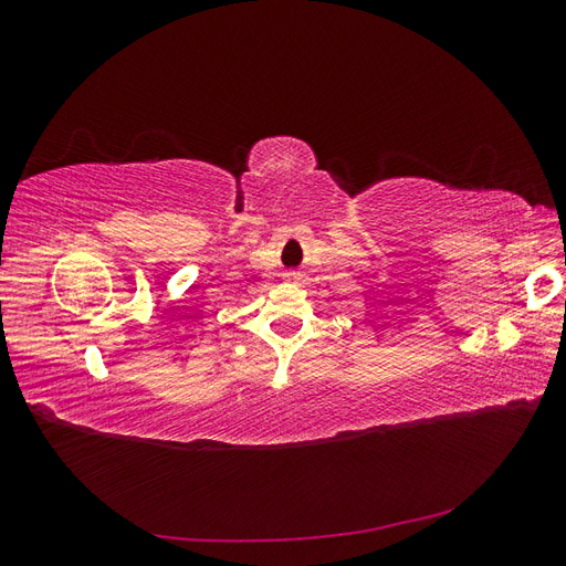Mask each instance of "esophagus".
Wrapping results in <instances>:
<instances>
[{
	"instance_id": "1",
	"label": "esophagus",
	"mask_w": 566,
	"mask_h": 566,
	"mask_svg": "<svg viewBox=\"0 0 566 566\" xmlns=\"http://www.w3.org/2000/svg\"><path fill=\"white\" fill-rule=\"evenodd\" d=\"M283 276H285L287 281H295V279L300 276V273H297V271H285V273H283Z\"/></svg>"
}]
</instances>
